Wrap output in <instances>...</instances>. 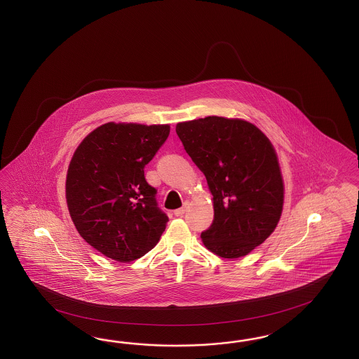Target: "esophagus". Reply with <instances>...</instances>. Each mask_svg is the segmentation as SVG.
Here are the masks:
<instances>
[{"mask_svg": "<svg viewBox=\"0 0 359 359\" xmlns=\"http://www.w3.org/2000/svg\"><path fill=\"white\" fill-rule=\"evenodd\" d=\"M175 216H177V217H182V216H184L185 213V207L179 208V209H176L174 212Z\"/></svg>", "mask_w": 359, "mask_h": 359, "instance_id": "esophagus-1", "label": "esophagus"}]
</instances>
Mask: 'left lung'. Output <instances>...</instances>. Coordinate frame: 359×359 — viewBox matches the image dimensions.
<instances>
[{
    "instance_id": "left-lung-1",
    "label": "left lung",
    "mask_w": 359,
    "mask_h": 359,
    "mask_svg": "<svg viewBox=\"0 0 359 359\" xmlns=\"http://www.w3.org/2000/svg\"><path fill=\"white\" fill-rule=\"evenodd\" d=\"M176 134L207 177L215 218L201 233L208 250L239 258L270 237L282 215L284 187L271 142L243 120L180 122Z\"/></svg>"
}]
</instances>
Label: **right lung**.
<instances>
[{
  "label": "right lung",
  "instance_id": "right-lung-1",
  "mask_svg": "<svg viewBox=\"0 0 359 359\" xmlns=\"http://www.w3.org/2000/svg\"><path fill=\"white\" fill-rule=\"evenodd\" d=\"M168 125L109 122L79 144L68 167L65 197L80 236L114 261L155 248L168 221L144 167L168 138Z\"/></svg>",
  "mask_w": 359,
  "mask_h": 359
}]
</instances>
